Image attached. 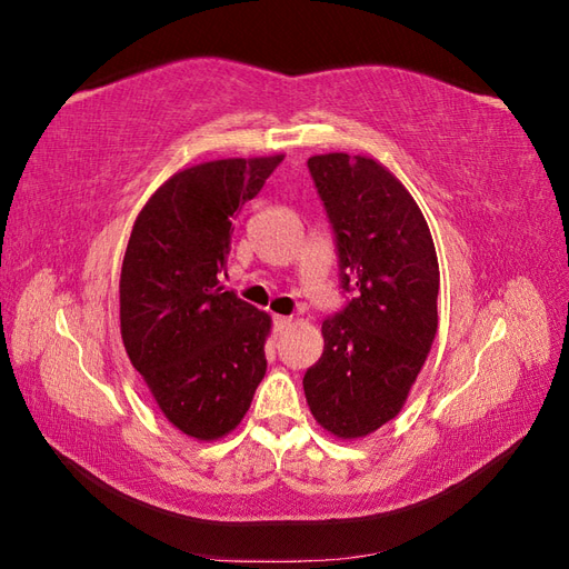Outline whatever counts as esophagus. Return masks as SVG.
Wrapping results in <instances>:
<instances>
[{
    "mask_svg": "<svg viewBox=\"0 0 569 569\" xmlns=\"http://www.w3.org/2000/svg\"><path fill=\"white\" fill-rule=\"evenodd\" d=\"M289 325H291V318H287V316H274V330H278V332H284Z\"/></svg>",
    "mask_w": 569,
    "mask_h": 569,
    "instance_id": "1",
    "label": "esophagus"
}]
</instances>
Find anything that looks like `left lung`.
I'll return each mask as SVG.
<instances>
[{
	"label": "left lung",
	"mask_w": 569,
	"mask_h": 569,
	"mask_svg": "<svg viewBox=\"0 0 569 569\" xmlns=\"http://www.w3.org/2000/svg\"><path fill=\"white\" fill-rule=\"evenodd\" d=\"M308 170L353 297L322 322L325 349L303 391L316 422L349 441L399 416L416 385L437 335L439 263L420 206L387 166L335 151Z\"/></svg>",
	"instance_id": "obj_1"
}]
</instances>
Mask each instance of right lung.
<instances>
[{"mask_svg":"<svg viewBox=\"0 0 569 569\" xmlns=\"http://www.w3.org/2000/svg\"><path fill=\"white\" fill-rule=\"evenodd\" d=\"M284 153L184 168L137 216L120 270V337L166 420L216 441L242 422L266 375L270 316L220 284L232 216Z\"/></svg>","mask_w":569,"mask_h":569,"instance_id":"right-lung-1","label":"right lung"}]
</instances>
